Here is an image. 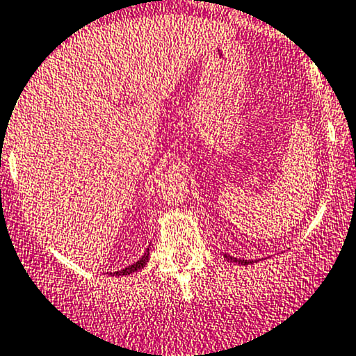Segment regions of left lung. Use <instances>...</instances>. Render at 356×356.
I'll return each instance as SVG.
<instances>
[{
    "instance_id": "obj_1",
    "label": "left lung",
    "mask_w": 356,
    "mask_h": 356,
    "mask_svg": "<svg viewBox=\"0 0 356 356\" xmlns=\"http://www.w3.org/2000/svg\"><path fill=\"white\" fill-rule=\"evenodd\" d=\"M227 260L236 261V264H241V265H248V264H253V260H241V258H234V257H229V254H224Z\"/></svg>"
}]
</instances>
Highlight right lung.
<instances>
[{"mask_svg": "<svg viewBox=\"0 0 356 356\" xmlns=\"http://www.w3.org/2000/svg\"><path fill=\"white\" fill-rule=\"evenodd\" d=\"M148 260H149V250H146V253L143 254V257L139 258V260L136 261V264L129 265V267L122 268V270L113 272V274H115V275H129V274H132V272H138V270H141V268L145 267L146 264H148Z\"/></svg>", "mask_w": 356, "mask_h": 356, "instance_id": "right-lung-1", "label": "right lung"}]
</instances>
